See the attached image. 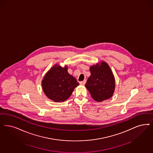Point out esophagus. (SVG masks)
<instances>
[{
    "instance_id": "obj_1",
    "label": "esophagus",
    "mask_w": 153,
    "mask_h": 153,
    "mask_svg": "<svg viewBox=\"0 0 153 153\" xmlns=\"http://www.w3.org/2000/svg\"><path fill=\"white\" fill-rule=\"evenodd\" d=\"M86 80H84V81H80V82H79V84L81 85H84L86 84Z\"/></svg>"
}]
</instances>
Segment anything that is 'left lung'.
<instances>
[{
	"label": "left lung",
	"instance_id": "8db88e82",
	"mask_svg": "<svg viewBox=\"0 0 153 153\" xmlns=\"http://www.w3.org/2000/svg\"><path fill=\"white\" fill-rule=\"evenodd\" d=\"M90 71L91 75L85 87L91 97L99 102L111 98L115 91V81L109 65L105 62H102L91 66Z\"/></svg>",
	"mask_w": 153,
	"mask_h": 153
}]
</instances>
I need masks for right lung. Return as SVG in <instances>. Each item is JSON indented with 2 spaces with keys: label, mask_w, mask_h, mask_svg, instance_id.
<instances>
[{
  "label": "right lung",
  "mask_w": 153,
  "mask_h": 153,
  "mask_svg": "<svg viewBox=\"0 0 153 153\" xmlns=\"http://www.w3.org/2000/svg\"><path fill=\"white\" fill-rule=\"evenodd\" d=\"M64 68L55 64L42 79V89L48 98L55 102H64L71 95L79 83Z\"/></svg>",
  "instance_id": "add662e5"
}]
</instances>
